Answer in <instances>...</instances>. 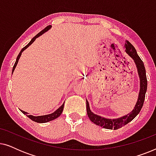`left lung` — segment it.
I'll list each match as a JSON object with an SVG mask.
<instances>
[{
  "instance_id": "1",
  "label": "left lung",
  "mask_w": 156,
  "mask_h": 156,
  "mask_svg": "<svg viewBox=\"0 0 156 156\" xmlns=\"http://www.w3.org/2000/svg\"><path fill=\"white\" fill-rule=\"evenodd\" d=\"M126 53L129 57H131L135 63L138 77L140 80V89L138 93L137 101L135 104L133 109L128 114L125 116H121L117 119H107L104 118L103 116H100L99 115L94 114L90 109V106L87 100V112L88 117L90 119L91 122L95 123L96 125L99 126L106 129H114L116 130L123 127V126L126 125L127 123L133 120L141 110L144 105L145 100V96L147 91V78L146 69H145L144 64L137 54L136 49L129 41L126 43Z\"/></svg>"
}]
</instances>
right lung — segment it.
Instances as JSON below:
<instances>
[{"label":"right lung","mask_w":156,"mask_h":156,"mask_svg":"<svg viewBox=\"0 0 156 156\" xmlns=\"http://www.w3.org/2000/svg\"><path fill=\"white\" fill-rule=\"evenodd\" d=\"M51 27H52V25H48V26H47L44 30H42L41 32H40V33H38L37 35H36L35 37H34L33 39L30 40V42L29 43L27 44L26 46L24 47V48H23L22 50H21L20 53H19V55H18V57H17L16 61V62H15V65L13 66V67H12V73H13V72H14V70H15V68L16 67L17 65H18V60H19V59H20V57L21 56V55H22V52H23V51H24L25 50H26V49L28 48V47L30 45V44H33V42L36 40V38L39 37L40 35H43L44 33H46L47 31H48L51 28ZM64 104H65V102H64V103L62 104V105L61 106H59V107L57 108V109L55 111V112L52 113V114H47V115H43V116H33V115H28V114H27V112H24V111H23V110H21V109H20V110L21 111V112H22L23 114H24L25 115H26V116L28 117V118L30 119L31 120H33V121H35V122H37V123H47V122H49V121H51L54 120V119H57V117H59V116H60L62 113V111H63V108H64Z\"/></svg>","instance_id":"add662e5"}]
</instances>
